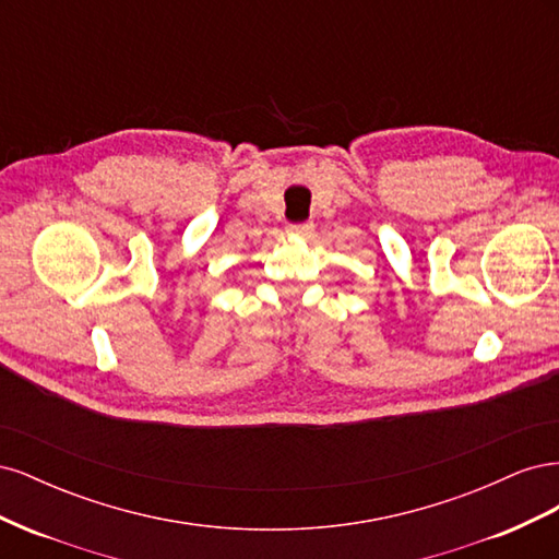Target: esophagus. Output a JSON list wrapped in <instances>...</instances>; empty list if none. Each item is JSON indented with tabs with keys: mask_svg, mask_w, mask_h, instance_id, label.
<instances>
[{
	"mask_svg": "<svg viewBox=\"0 0 559 559\" xmlns=\"http://www.w3.org/2000/svg\"><path fill=\"white\" fill-rule=\"evenodd\" d=\"M312 228H314L312 224H289V226H286V233L296 235V238H308Z\"/></svg>",
	"mask_w": 559,
	"mask_h": 559,
	"instance_id": "obj_1",
	"label": "esophagus"
}]
</instances>
